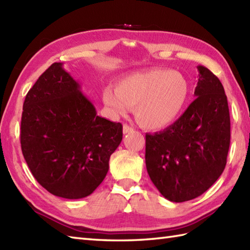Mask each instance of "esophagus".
<instances>
[{
    "label": "esophagus",
    "instance_id": "esophagus-1",
    "mask_svg": "<svg viewBox=\"0 0 250 250\" xmlns=\"http://www.w3.org/2000/svg\"><path fill=\"white\" fill-rule=\"evenodd\" d=\"M131 132H133V128L132 126L128 125L126 124L124 125V133L126 134V133H131Z\"/></svg>",
    "mask_w": 250,
    "mask_h": 250
}]
</instances>
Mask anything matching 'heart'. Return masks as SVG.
<instances>
[{
  "mask_svg": "<svg viewBox=\"0 0 250 250\" xmlns=\"http://www.w3.org/2000/svg\"><path fill=\"white\" fill-rule=\"evenodd\" d=\"M189 93L188 81L182 74L153 68L125 77L117 89L106 88L103 100L115 115H125L130 106L135 107L139 124L158 130L178 118L188 102Z\"/></svg>",
  "mask_w": 250,
  "mask_h": 250,
  "instance_id": "obj_1",
  "label": "heart"
}]
</instances>
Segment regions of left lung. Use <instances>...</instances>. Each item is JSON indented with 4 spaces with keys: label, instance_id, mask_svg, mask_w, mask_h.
Returning a JSON list of instances; mask_svg holds the SVG:
<instances>
[{
    "label": "left lung",
    "instance_id": "left-lung-1",
    "mask_svg": "<svg viewBox=\"0 0 250 250\" xmlns=\"http://www.w3.org/2000/svg\"><path fill=\"white\" fill-rule=\"evenodd\" d=\"M195 100L163 131L146 134L145 161L164 198L180 203L204 193L219 178L230 147V114L222 83L198 66Z\"/></svg>",
    "mask_w": 250,
    "mask_h": 250
}]
</instances>
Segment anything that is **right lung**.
I'll return each instance as SVG.
<instances>
[{
	"label": "right lung",
	"instance_id": "right-lung-1",
	"mask_svg": "<svg viewBox=\"0 0 250 250\" xmlns=\"http://www.w3.org/2000/svg\"><path fill=\"white\" fill-rule=\"evenodd\" d=\"M21 150L42 187L64 199L91 194L108 172L122 125L99 117L79 84L52 63L25 95Z\"/></svg>",
	"mask_w": 250,
	"mask_h": 250
}]
</instances>
